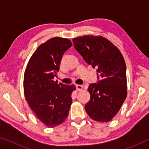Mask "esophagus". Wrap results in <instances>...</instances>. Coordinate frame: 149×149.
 Wrapping results in <instances>:
<instances>
[{"label":"esophagus","mask_w":149,"mask_h":149,"mask_svg":"<svg viewBox=\"0 0 149 149\" xmlns=\"http://www.w3.org/2000/svg\"><path fill=\"white\" fill-rule=\"evenodd\" d=\"M75 87H76V89L77 91H79L83 89V86H82V85H75Z\"/></svg>","instance_id":"1"}]
</instances>
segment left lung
I'll list each match as a JSON object with an SVG mask.
<instances>
[{"label": "left lung", "instance_id": "1", "mask_svg": "<svg viewBox=\"0 0 149 149\" xmlns=\"http://www.w3.org/2000/svg\"><path fill=\"white\" fill-rule=\"evenodd\" d=\"M72 41L85 62L97 71V83L88 87L91 99L85 104V111L93 120L109 122L127 97L126 65L122 54L112 42L100 36L84 35Z\"/></svg>", "mask_w": 149, "mask_h": 149}]
</instances>
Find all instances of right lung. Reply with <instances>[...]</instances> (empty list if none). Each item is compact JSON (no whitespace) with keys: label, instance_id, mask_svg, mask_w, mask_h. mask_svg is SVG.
<instances>
[{"label":"right lung","instance_id":"right-lung-1","mask_svg":"<svg viewBox=\"0 0 149 149\" xmlns=\"http://www.w3.org/2000/svg\"><path fill=\"white\" fill-rule=\"evenodd\" d=\"M72 46L69 39L54 37L40 45L30 58L24 74L26 99L38 119L49 127L64 122L72 103L74 85L54 81L63 54Z\"/></svg>","mask_w":149,"mask_h":149}]
</instances>
